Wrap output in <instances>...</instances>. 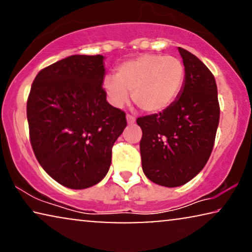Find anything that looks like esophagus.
I'll use <instances>...</instances> for the list:
<instances>
[{
  "label": "esophagus",
  "instance_id": "1",
  "mask_svg": "<svg viewBox=\"0 0 252 252\" xmlns=\"http://www.w3.org/2000/svg\"><path fill=\"white\" fill-rule=\"evenodd\" d=\"M126 119H127V123H128L129 125H132V124L135 123V120H136L135 117L132 116V115H127L126 116Z\"/></svg>",
  "mask_w": 252,
  "mask_h": 252
}]
</instances>
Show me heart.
<instances>
[{"label": "heart", "instance_id": "heart-1", "mask_svg": "<svg viewBox=\"0 0 252 252\" xmlns=\"http://www.w3.org/2000/svg\"><path fill=\"white\" fill-rule=\"evenodd\" d=\"M186 77L185 65L178 57L142 55L118 67L117 75H106L103 88L117 108L132 99L146 112L168 108L180 94Z\"/></svg>", "mask_w": 252, "mask_h": 252}]
</instances>
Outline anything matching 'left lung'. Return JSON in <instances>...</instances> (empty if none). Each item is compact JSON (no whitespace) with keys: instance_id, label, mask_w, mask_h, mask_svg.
Listing matches in <instances>:
<instances>
[{"instance_id":"1","label":"left lung","mask_w":252,"mask_h":252,"mask_svg":"<svg viewBox=\"0 0 252 252\" xmlns=\"http://www.w3.org/2000/svg\"><path fill=\"white\" fill-rule=\"evenodd\" d=\"M178 49L186 70L180 94L161 112L136 120L142 129L144 174L164 187L187 184L203 170L212 153L220 117L211 71L195 55Z\"/></svg>"}]
</instances>
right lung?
Listing matches in <instances>:
<instances>
[{"instance_id":"right-lung-1","label":"right lung","mask_w":252,"mask_h":252,"mask_svg":"<svg viewBox=\"0 0 252 252\" xmlns=\"http://www.w3.org/2000/svg\"><path fill=\"white\" fill-rule=\"evenodd\" d=\"M102 55H72L41 70L27 99L30 140L37 161L71 189L98 184L111 165L112 147L127 125L109 104Z\"/></svg>"}]
</instances>
